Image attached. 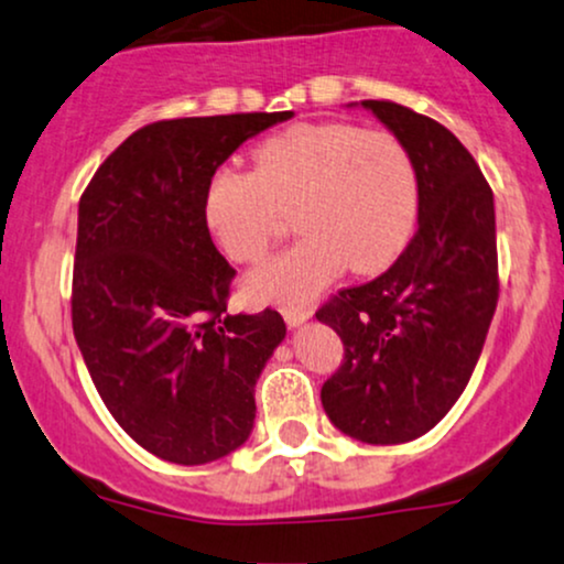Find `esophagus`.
<instances>
[{"label":"esophagus","instance_id":"34e87169","mask_svg":"<svg viewBox=\"0 0 564 564\" xmlns=\"http://www.w3.org/2000/svg\"><path fill=\"white\" fill-rule=\"evenodd\" d=\"M284 322L290 324V327H301V324H306L311 316H314V308L311 306H295V308H284L282 311Z\"/></svg>","mask_w":564,"mask_h":564}]
</instances>
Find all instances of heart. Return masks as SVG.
<instances>
[{"instance_id":"b5f03b06","label":"heart","mask_w":564,"mask_h":564,"mask_svg":"<svg viewBox=\"0 0 564 564\" xmlns=\"http://www.w3.org/2000/svg\"><path fill=\"white\" fill-rule=\"evenodd\" d=\"M414 155L390 131L354 123H295L253 150V171L221 165L203 214L231 261H256L293 210L301 237L242 282L253 303L297 306L350 267L377 274L399 261L420 221Z\"/></svg>"}]
</instances>
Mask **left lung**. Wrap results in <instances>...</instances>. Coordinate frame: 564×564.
<instances>
[{
    "label": "left lung",
    "mask_w": 564,
    "mask_h": 564,
    "mask_svg": "<svg viewBox=\"0 0 564 564\" xmlns=\"http://www.w3.org/2000/svg\"><path fill=\"white\" fill-rule=\"evenodd\" d=\"M356 105L414 155L420 227L386 274L316 314L346 346L322 406L350 438L393 446L438 425L480 359L499 301L496 210L478 163L446 126L386 99Z\"/></svg>",
    "instance_id": "1"
}]
</instances>
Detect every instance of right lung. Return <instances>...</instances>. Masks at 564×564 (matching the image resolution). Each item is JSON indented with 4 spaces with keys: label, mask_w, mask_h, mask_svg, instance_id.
<instances>
[{
    "label": "right lung",
    "mask_w": 564,
    "mask_h": 564,
    "mask_svg": "<svg viewBox=\"0 0 564 564\" xmlns=\"http://www.w3.org/2000/svg\"><path fill=\"white\" fill-rule=\"evenodd\" d=\"M293 116L144 126L99 165L78 203V350L118 425L174 465H208L250 438L256 382L288 335L271 308L227 314L235 269L210 240L203 197L231 152Z\"/></svg>",
    "instance_id": "obj_1"
}]
</instances>
